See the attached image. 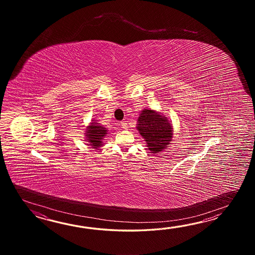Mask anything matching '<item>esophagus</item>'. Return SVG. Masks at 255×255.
I'll use <instances>...</instances> for the list:
<instances>
[{
  "mask_svg": "<svg viewBox=\"0 0 255 255\" xmlns=\"http://www.w3.org/2000/svg\"><path fill=\"white\" fill-rule=\"evenodd\" d=\"M120 125H121V128H123V129H127L128 128V124L126 123V122H120Z\"/></svg>",
  "mask_w": 255,
  "mask_h": 255,
  "instance_id": "obj_1",
  "label": "esophagus"
}]
</instances>
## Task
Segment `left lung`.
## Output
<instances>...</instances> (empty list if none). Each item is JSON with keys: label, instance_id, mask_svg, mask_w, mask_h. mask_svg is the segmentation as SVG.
I'll return each instance as SVG.
<instances>
[{"label": "left lung", "instance_id": "1", "mask_svg": "<svg viewBox=\"0 0 255 255\" xmlns=\"http://www.w3.org/2000/svg\"><path fill=\"white\" fill-rule=\"evenodd\" d=\"M137 122L136 128L152 153L161 152L168 146L172 138V128L165 117L152 109H144Z\"/></svg>", "mask_w": 255, "mask_h": 255}]
</instances>
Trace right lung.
I'll return each instance as SVG.
<instances>
[{
    "label": "right lung",
    "instance_id": "add662e5",
    "mask_svg": "<svg viewBox=\"0 0 255 255\" xmlns=\"http://www.w3.org/2000/svg\"><path fill=\"white\" fill-rule=\"evenodd\" d=\"M107 133L108 130L106 129V128L99 126L98 123H91L87 129V140L90 143L89 145H91L93 148H98L102 146V139Z\"/></svg>",
    "mask_w": 255,
    "mask_h": 255
}]
</instances>
